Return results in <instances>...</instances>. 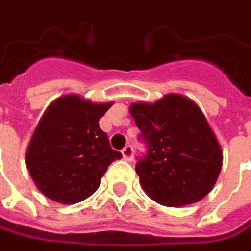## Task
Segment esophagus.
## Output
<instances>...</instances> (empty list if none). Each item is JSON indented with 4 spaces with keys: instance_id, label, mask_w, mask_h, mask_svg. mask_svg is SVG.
Segmentation results:
<instances>
[{
    "instance_id": "1",
    "label": "esophagus",
    "mask_w": 251,
    "mask_h": 251,
    "mask_svg": "<svg viewBox=\"0 0 251 251\" xmlns=\"http://www.w3.org/2000/svg\"><path fill=\"white\" fill-rule=\"evenodd\" d=\"M122 157L127 160V161H130L132 158H133V147L130 146V145H127L122 149Z\"/></svg>"
}]
</instances>
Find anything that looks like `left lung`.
Instances as JSON below:
<instances>
[{
    "label": "left lung",
    "mask_w": 251,
    "mask_h": 251,
    "mask_svg": "<svg viewBox=\"0 0 251 251\" xmlns=\"http://www.w3.org/2000/svg\"><path fill=\"white\" fill-rule=\"evenodd\" d=\"M146 156L136 173L147 195L166 206L201 201L222 169V150L200 106L180 94H167L154 104L129 108Z\"/></svg>",
    "instance_id": "1"
}]
</instances>
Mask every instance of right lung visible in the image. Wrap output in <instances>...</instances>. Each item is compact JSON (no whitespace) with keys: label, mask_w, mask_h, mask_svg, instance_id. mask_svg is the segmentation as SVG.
Returning <instances> with one entry per match:
<instances>
[{"label":"right lung","mask_w":251,"mask_h":251,"mask_svg":"<svg viewBox=\"0 0 251 251\" xmlns=\"http://www.w3.org/2000/svg\"><path fill=\"white\" fill-rule=\"evenodd\" d=\"M111 106L69 94L45 111L26 150L29 174L45 197L66 205L82 201L98 190L109 164L122 158L98 124Z\"/></svg>","instance_id":"1"}]
</instances>
